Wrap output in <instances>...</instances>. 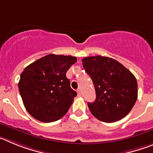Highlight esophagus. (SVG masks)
Here are the masks:
<instances>
[{
    "instance_id": "esophagus-1",
    "label": "esophagus",
    "mask_w": 153,
    "mask_h": 153,
    "mask_svg": "<svg viewBox=\"0 0 153 153\" xmlns=\"http://www.w3.org/2000/svg\"><path fill=\"white\" fill-rule=\"evenodd\" d=\"M77 92H78V95L79 96V97H82V91L80 90V89H78V90H77Z\"/></svg>"
}]
</instances>
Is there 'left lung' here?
<instances>
[{"label":"left lung","instance_id":"obj_1","mask_svg":"<svg viewBox=\"0 0 153 153\" xmlns=\"http://www.w3.org/2000/svg\"><path fill=\"white\" fill-rule=\"evenodd\" d=\"M82 65L96 91L95 100L88 103L91 114L106 123L126 117L138 95L137 79L131 71L112 58L100 56L84 58Z\"/></svg>","mask_w":153,"mask_h":153}]
</instances>
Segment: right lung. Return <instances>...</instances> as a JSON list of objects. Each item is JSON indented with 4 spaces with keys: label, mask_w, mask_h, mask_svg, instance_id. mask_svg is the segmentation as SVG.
<instances>
[{
    "label": "right lung",
    "mask_w": 153,
    "mask_h": 153,
    "mask_svg": "<svg viewBox=\"0 0 153 153\" xmlns=\"http://www.w3.org/2000/svg\"><path fill=\"white\" fill-rule=\"evenodd\" d=\"M76 57L49 54L26 67L19 91L24 107L35 119L50 123L68 112L77 93L70 87L66 72Z\"/></svg>",
    "instance_id": "right-lung-1"
}]
</instances>
